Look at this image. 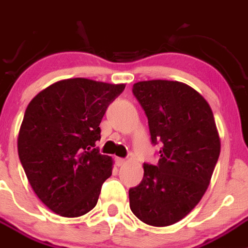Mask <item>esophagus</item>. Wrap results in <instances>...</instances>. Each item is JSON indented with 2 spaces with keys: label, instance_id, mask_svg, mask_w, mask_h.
Returning <instances> with one entry per match:
<instances>
[{
  "label": "esophagus",
  "instance_id": "obj_1",
  "mask_svg": "<svg viewBox=\"0 0 248 248\" xmlns=\"http://www.w3.org/2000/svg\"><path fill=\"white\" fill-rule=\"evenodd\" d=\"M115 161H116L117 166H124V163H126V160H124V158H121V157H116L115 158Z\"/></svg>",
  "mask_w": 248,
  "mask_h": 248
}]
</instances>
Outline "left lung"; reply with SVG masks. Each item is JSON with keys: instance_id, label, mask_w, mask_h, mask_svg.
I'll return each instance as SVG.
<instances>
[{"instance_id": "8db88e82", "label": "left lung", "mask_w": 248, "mask_h": 248, "mask_svg": "<svg viewBox=\"0 0 248 248\" xmlns=\"http://www.w3.org/2000/svg\"><path fill=\"white\" fill-rule=\"evenodd\" d=\"M148 116L153 144H161L156 166L144 163L140 184L129 189V207L153 227H168L191 212L207 190L220 154V138L207 100L178 81L133 85Z\"/></svg>"}]
</instances>
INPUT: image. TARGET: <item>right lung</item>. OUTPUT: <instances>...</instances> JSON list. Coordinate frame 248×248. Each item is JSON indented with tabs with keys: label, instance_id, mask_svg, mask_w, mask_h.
<instances>
[{
	"label": "right lung",
	"instance_id": "right-lung-1",
	"mask_svg": "<svg viewBox=\"0 0 248 248\" xmlns=\"http://www.w3.org/2000/svg\"><path fill=\"white\" fill-rule=\"evenodd\" d=\"M124 83L78 78L32 98L18 134V154L31 188L57 215L75 218L97 205L112 158L95 148L100 122Z\"/></svg>",
	"mask_w": 248,
	"mask_h": 248
}]
</instances>
